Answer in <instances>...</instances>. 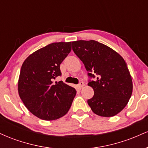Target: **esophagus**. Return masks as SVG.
Returning a JSON list of instances; mask_svg holds the SVG:
<instances>
[{
    "mask_svg": "<svg viewBox=\"0 0 148 148\" xmlns=\"http://www.w3.org/2000/svg\"><path fill=\"white\" fill-rule=\"evenodd\" d=\"M84 82H80L79 84H78V88H81L82 87H84Z\"/></svg>",
    "mask_w": 148,
    "mask_h": 148,
    "instance_id": "1",
    "label": "esophagus"
}]
</instances>
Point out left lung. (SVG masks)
Returning a JSON list of instances; mask_svg holds the SVG:
<instances>
[{
    "label": "left lung",
    "mask_w": 148,
    "mask_h": 148,
    "mask_svg": "<svg viewBox=\"0 0 148 148\" xmlns=\"http://www.w3.org/2000/svg\"><path fill=\"white\" fill-rule=\"evenodd\" d=\"M72 50L84 64L89 78L95 79L88 81V86L94 90V96L88 100L93 113L102 117L120 113L128 103L133 89L123 58L95 40L72 42Z\"/></svg>",
    "instance_id": "obj_1"
}]
</instances>
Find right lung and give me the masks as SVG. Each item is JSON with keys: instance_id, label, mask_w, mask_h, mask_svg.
<instances>
[{"instance_id": "add662e5", "label": "right lung", "mask_w": 148, "mask_h": 148, "mask_svg": "<svg viewBox=\"0 0 148 148\" xmlns=\"http://www.w3.org/2000/svg\"><path fill=\"white\" fill-rule=\"evenodd\" d=\"M72 50V42H55L39 49L21 66L18 91L24 105L37 118L53 120L64 116L70 108L76 90L62 81L60 64Z\"/></svg>"}]
</instances>
